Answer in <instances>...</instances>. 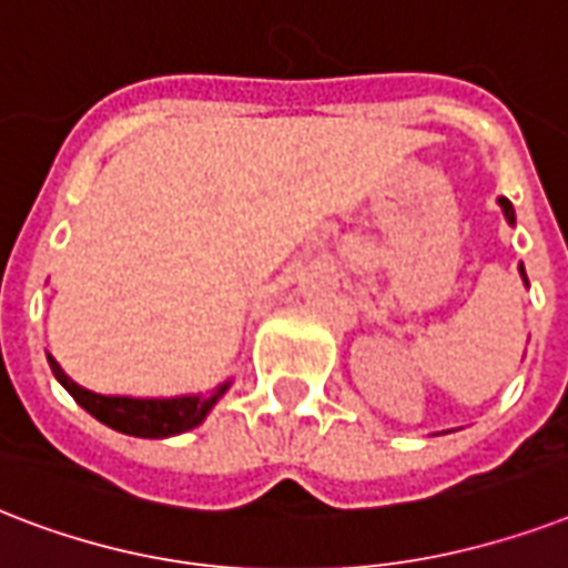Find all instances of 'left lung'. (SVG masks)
<instances>
[{"label":"left lung","mask_w":568,"mask_h":568,"mask_svg":"<svg viewBox=\"0 0 568 568\" xmlns=\"http://www.w3.org/2000/svg\"><path fill=\"white\" fill-rule=\"evenodd\" d=\"M500 210H504V219H507L509 224H516V210H513V204H509L507 197H498ZM518 272H521V281H525V287H530V281H527V272H525V263H518Z\"/></svg>","instance_id":"8db88e82"}]
</instances>
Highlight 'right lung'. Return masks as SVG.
Masks as SVG:
<instances>
[{
    "label": "right lung",
    "mask_w": 568,
    "mask_h": 568,
    "mask_svg": "<svg viewBox=\"0 0 568 568\" xmlns=\"http://www.w3.org/2000/svg\"><path fill=\"white\" fill-rule=\"evenodd\" d=\"M52 376L61 382V388L85 408L88 415L97 417L109 429H118L135 438H171V435L189 433L197 424H204L213 406L227 394L231 382L206 394H180V397H118V394H94L82 388L61 371V364L47 353Z\"/></svg>",
    "instance_id": "1"
}]
</instances>
